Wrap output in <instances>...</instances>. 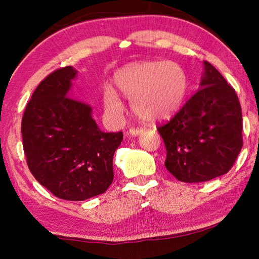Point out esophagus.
Segmentation results:
<instances>
[{
    "label": "esophagus",
    "mask_w": 259,
    "mask_h": 259,
    "mask_svg": "<svg viewBox=\"0 0 259 259\" xmlns=\"http://www.w3.org/2000/svg\"><path fill=\"white\" fill-rule=\"evenodd\" d=\"M144 131H145V130L142 129V128H130L129 129V134L131 136H138L140 134H143Z\"/></svg>",
    "instance_id": "1"
}]
</instances>
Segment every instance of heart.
I'll return each mask as SVG.
<instances>
[{"label": "heart", "instance_id": "heart-1", "mask_svg": "<svg viewBox=\"0 0 259 259\" xmlns=\"http://www.w3.org/2000/svg\"><path fill=\"white\" fill-rule=\"evenodd\" d=\"M116 85L140 120L156 122L168 119L182 106L188 90V77L176 61H145L130 65L116 74ZM105 113L119 119L123 104L112 87L103 93Z\"/></svg>", "mask_w": 259, "mask_h": 259}]
</instances>
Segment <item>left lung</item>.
<instances>
[{"label": "left lung", "instance_id": "1", "mask_svg": "<svg viewBox=\"0 0 259 259\" xmlns=\"http://www.w3.org/2000/svg\"><path fill=\"white\" fill-rule=\"evenodd\" d=\"M168 171L184 183L208 182L230 171L242 148V113L233 87L208 61L200 89L164 124Z\"/></svg>", "mask_w": 259, "mask_h": 259}]
</instances>
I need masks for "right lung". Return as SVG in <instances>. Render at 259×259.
Masks as SVG:
<instances>
[{
    "label": "right lung",
    "mask_w": 259,
    "mask_h": 259,
    "mask_svg": "<svg viewBox=\"0 0 259 259\" xmlns=\"http://www.w3.org/2000/svg\"><path fill=\"white\" fill-rule=\"evenodd\" d=\"M75 76L66 66L41 81L26 106L21 135L35 179L57 198L84 201L112 184L113 156L123 134L103 133L90 105L69 97Z\"/></svg>",
    "instance_id": "obj_1"
}]
</instances>
